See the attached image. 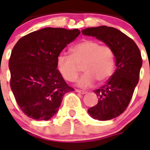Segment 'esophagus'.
Segmentation results:
<instances>
[{
    "mask_svg": "<svg viewBox=\"0 0 150 150\" xmlns=\"http://www.w3.org/2000/svg\"><path fill=\"white\" fill-rule=\"evenodd\" d=\"M75 91H77V92H79V93H80V94H83V95L86 94V93L88 92L87 91H84V90H79V89H76Z\"/></svg>",
    "mask_w": 150,
    "mask_h": 150,
    "instance_id": "esophagus-1",
    "label": "esophagus"
}]
</instances>
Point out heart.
Masks as SVG:
<instances>
[{"mask_svg":"<svg viewBox=\"0 0 150 150\" xmlns=\"http://www.w3.org/2000/svg\"><path fill=\"white\" fill-rule=\"evenodd\" d=\"M116 65L115 52L110 46L101 45L98 41L83 40L73 46L71 55L59 54L57 58V68L66 80L74 82L83 66L84 73L79 77L77 85L88 88L106 81L112 75Z\"/></svg>","mask_w":150,"mask_h":150,"instance_id":"obj_1","label":"heart"}]
</instances>
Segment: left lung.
I'll list each match as a JSON object with an SVG mask.
<instances>
[{"instance_id": "8db88e82", "label": "left lung", "mask_w": 150, "mask_h": 150, "mask_svg": "<svg viewBox=\"0 0 150 150\" xmlns=\"http://www.w3.org/2000/svg\"><path fill=\"white\" fill-rule=\"evenodd\" d=\"M82 33L110 46L116 56V71L106 84L95 90L99 96L98 104L88 112L99 120L116 118L126 110L139 81L141 51L132 38L116 28L101 25L83 30Z\"/></svg>"}]
</instances>
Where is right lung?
<instances>
[{"label": "right lung", "instance_id": "add662e5", "mask_svg": "<svg viewBox=\"0 0 150 150\" xmlns=\"http://www.w3.org/2000/svg\"><path fill=\"white\" fill-rule=\"evenodd\" d=\"M80 34L78 29L44 28L18 40L8 67L10 88L25 115L48 120L56 114L63 96L75 89L57 69V58Z\"/></svg>", "mask_w": 150, "mask_h": 150}]
</instances>
